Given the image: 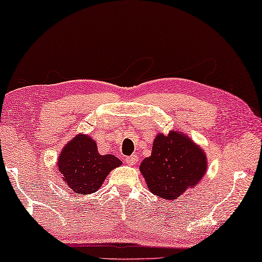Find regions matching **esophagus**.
<instances>
[{"label":"esophagus","instance_id":"esophagus-1","mask_svg":"<svg viewBox=\"0 0 262 262\" xmlns=\"http://www.w3.org/2000/svg\"><path fill=\"white\" fill-rule=\"evenodd\" d=\"M125 162L127 165H136L138 162V156L137 155H130L127 158H125Z\"/></svg>","mask_w":262,"mask_h":262}]
</instances>
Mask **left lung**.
Instances as JSON below:
<instances>
[{"mask_svg":"<svg viewBox=\"0 0 262 262\" xmlns=\"http://www.w3.org/2000/svg\"><path fill=\"white\" fill-rule=\"evenodd\" d=\"M151 193L176 200L201 181L207 171V156L190 137L177 131L158 134L151 155L139 166Z\"/></svg>","mask_w":262,"mask_h":262,"instance_id":"1","label":"left lung"}]
</instances>
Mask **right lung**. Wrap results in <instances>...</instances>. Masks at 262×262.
I'll return each instance as SVG.
<instances>
[{
    "label": "right lung",
    "mask_w": 262,
    "mask_h": 262,
    "mask_svg": "<svg viewBox=\"0 0 262 262\" xmlns=\"http://www.w3.org/2000/svg\"><path fill=\"white\" fill-rule=\"evenodd\" d=\"M120 165L117 156L101 155L96 142L83 134L77 135L64 145L57 161L63 182L81 195L97 191L108 173Z\"/></svg>",
    "instance_id": "right-lung-1"
}]
</instances>
